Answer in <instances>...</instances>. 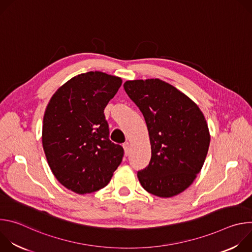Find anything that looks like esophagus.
I'll use <instances>...</instances> for the list:
<instances>
[{
    "mask_svg": "<svg viewBox=\"0 0 252 252\" xmlns=\"http://www.w3.org/2000/svg\"><path fill=\"white\" fill-rule=\"evenodd\" d=\"M123 147H124V150H125V155L128 156L129 153H130V145H129V142H125Z\"/></svg>",
    "mask_w": 252,
    "mask_h": 252,
    "instance_id": "1",
    "label": "esophagus"
}]
</instances>
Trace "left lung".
<instances>
[{"mask_svg": "<svg viewBox=\"0 0 252 252\" xmlns=\"http://www.w3.org/2000/svg\"><path fill=\"white\" fill-rule=\"evenodd\" d=\"M124 87L145 117L150 135L152 158L137 172L141 187L158 197L182 193L194 182L208 152L210 134L202 112L159 79L126 81Z\"/></svg>", "mask_w": 252, "mask_h": 252, "instance_id": "8db88e82", "label": "left lung"}]
</instances>
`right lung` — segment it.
Masks as SVG:
<instances>
[{"label": "right lung", "instance_id": "right-lung-1", "mask_svg": "<svg viewBox=\"0 0 252 252\" xmlns=\"http://www.w3.org/2000/svg\"><path fill=\"white\" fill-rule=\"evenodd\" d=\"M120 77L78 75L61 86L44 115L42 142L49 166L65 189L94 192L110 183L124 149L109 138L103 110L121 88Z\"/></svg>", "mask_w": 252, "mask_h": 252}]
</instances>
